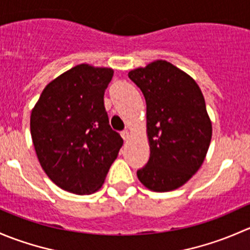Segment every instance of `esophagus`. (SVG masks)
<instances>
[{"mask_svg": "<svg viewBox=\"0 0 250 250\" xmlns=\"http://www.w3.org/2000/svg\"><path fill=\"white\" fill-rule=\"evenodd\" d=\"M121 135H122V138H123V140H129V138H130V133L128 132V130H123L122 133H121Z\"/></svg>", "mask_w": 250, "mask_h": 250, "instance_id": "1", "label": "esophagus"}]
</instances>
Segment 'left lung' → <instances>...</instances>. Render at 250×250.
I'll list each match as a JSON object with an SVG mask.
<instances>
[{
  "mask_svg": "<svg viewBox=\"0 0 250 250\" xmlns=\"http://www.w3.org/2000/svg\"><path fill=\"white\" fill-rule=\"evenodd\" d=\"M128 76L146 102L150 158L138 179L155 192L175 190L200 169L210 145L213 128L202 90L167 60H155Z\"/></svg>",
  "mask_w": 250,
  "mask_h": 250,
  "instance_id": "1",
  "label": "left lung"
}]
</instances>
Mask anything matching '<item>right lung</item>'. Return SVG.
Returning a JSON list of instances; mask_svg holds the SVG:
<instances>
[{
    "label": "right lung",
    "instance_id": "obj_1",
    "mask_svg": "<svg viewBox=\"0 0 250 250\" xmlns=\"http://www.w3.org/2000/svg\"><path fill=\"white\" fill-rule=\"evenodd\" d=\"M112 76L111 67L76 65L48 83L31 111L30 130L40 165L67 192L99 190L123 145L104 106Z\"/></svg>",
    "mask_w": 250,
    "mask_h": 250
}]
</instances>
